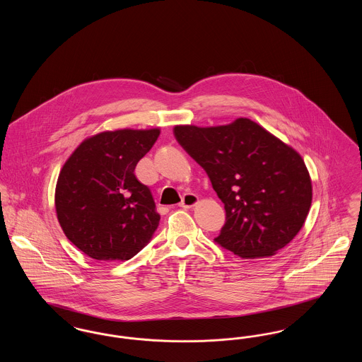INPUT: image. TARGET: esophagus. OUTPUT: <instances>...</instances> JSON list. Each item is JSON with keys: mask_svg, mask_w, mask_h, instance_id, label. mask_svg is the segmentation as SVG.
I'll list each match as a JSON object with an SVG mask.
<instances>
[{"mask_svg": "<svg viewBox=\"0 0 362 362\" xmlns=\"http://www.w3.org/2000/svg\"><path fill=\"white\" fill-rule=\"evenodd\" d=\"M198 201H199L198 195H195V194H185L179 206L183 207V209H189V207L195 206L198 204Z\"/></svg>", "mask_w": 362, "mask_h": 362, "instance_id": "1", "label": "esophagus"}]
</instances>
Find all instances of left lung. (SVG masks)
Masks as SVG:
<instances>
[{
    "label": "left lung",
    "instance_id": "1",
    "mask_svg": "<svg viewBox=\"0 0 362 362\" xmlns=\"http://www.w3.org/2000/svg\"><path fill=\"white\" fill-rule=\"evenodd\" d=\"M173 134L224 204L217 244L255 259L274 255L294 239L310 213L312 183L292 146L247 118L214 127L179 124Z\"/></svg>",
    "mask_w": 362,
    "mask_h": 362
}]
</instances>
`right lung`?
<instances>
[{"instance_id": "1", "label": "right lung", "mask_w": 362, "mask_h": 362, "mask_svg": "<svg viewBox=\"0 0 362 362\" xmlns=\"http://www.w3.org/2000/svg\"><path fill=\"white\" fill-rule=\"evenodd\" d=\"M160 129H121L84 139L64 164L55 187L59 225L96 260H129L151 241L160 214L134 170Z\"/></svg>"}]
</instances>
